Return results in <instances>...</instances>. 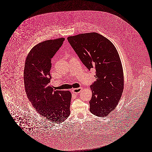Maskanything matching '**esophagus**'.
Returning a JSON list of instances; mask_svg holds the SVG:
<instances>
[{"label":"esophagus","instance_id":"esophagus-1","mask_svg":"<svg viewBox=\"0 0 152 152\" xmlns=\"http://www.w3.org/2000/svg\"><path fill=\"white\" fill-rule=\"evenodd\" d=\"M82 89H83V88H74L72 91V92H73V93H74V94H78V93H80V92H81V90H82Z\"/></svg>","mask_w":152,"mask_h":152}]
</instances>
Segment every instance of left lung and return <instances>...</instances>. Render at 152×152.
<instances>
[{
	"label": "left lung",
	"instance_id": "8db88e82",
	"mask_svg": "<svg viewBox=\"0 0 152 152\" xmlns=\"http://www.w3.org/2000/svg\"><path fill=\"white\" fill-rule=\"evenodd\" d=\"M70 45L88 69H95L96 81L90 86L91 113L104 117L117 106L124 89V76L119 55L108 39L95 32L67 38Z\"/></svg>",
	"mask_w": 152,
	"mask_h": 152
}]
</instances>
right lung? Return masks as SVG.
<instances>
[{
	"instance_id": "right-lung-1",
	"label": "right lung",
	"mask_w": 152,
	"mask_h": 152,
	"mask_svg": "<svg viewBox=\"0 0 152 152\" xmlns=\"http://www.w3.org/2000/svg\"><path fill=\"white\" fill-rule=\"evenodd\" d=\"M64 38L38 43L28 53L24 70V83L29 101L37 112L53 123H61L70 114L72 95L56 90L50 85L51 59L60 49Z\"/></svg>"
}]
</instances>
